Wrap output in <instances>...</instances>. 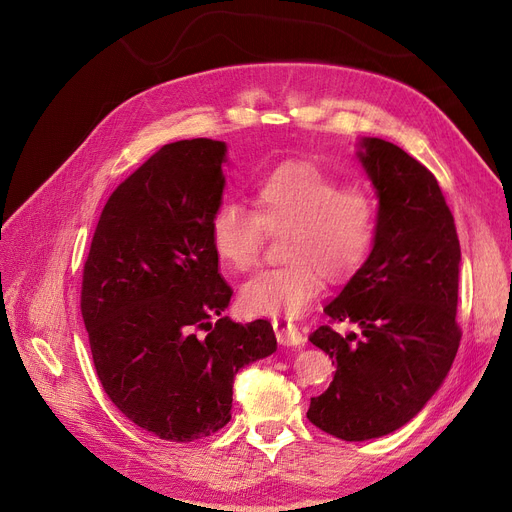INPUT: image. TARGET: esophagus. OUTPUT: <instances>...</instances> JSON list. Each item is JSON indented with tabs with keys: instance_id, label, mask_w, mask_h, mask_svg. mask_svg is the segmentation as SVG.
<instances>
[{
	"instance_id": "34e87169",
	"label": "esophagus",
	"mask_w": 512,
	"mask_h": 512,
	"mask_svg": "<svg viewBox=\"0 0 512 512\" xmlns=\"http://www.w3.org/2000/svg\"><path fill=\"white\" fill-rule=\"evenodd\" d=\"M274 332H276V338L280 344L284 346H301L305 344V334L292 324L290 319H274Z\"/></svg>"
}]
</instances>
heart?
Here are the masks:
<instances>
[{
  "instance_id": "b5f03b06",
  "label": "heart",
  "mask_w": 512,
  "mask_h": 512,
  "mask_svg": "<svg viewBox=\"0 0 512 512\" xmlns=\"http://www.w3.org/2000/svg\"><path fill=\"white\" fill-rule=\"evenodd\" d=\"M267 234L280 238L286 263L253 276L240 303L255 315H299L328 280L353 276L378 234V203L311 161L290 159L253 184V209L222 201L211 213L209 236L218 259L247 272L261 259Z\"/></svg>"
}]
</instances>
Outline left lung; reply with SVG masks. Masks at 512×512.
I'll use <instances>...</instances> for the list:
<instances>
[{"instance_id": "left-lung-1", "label": "left lung", "mask_w": 512, "mask_h": 512, "mask_svg": "<svg viewBox=\"0 0 512 512\" xmlns=\"http://www.w3.org/2000/svg\"><path fill=\"white\" fill-rule=\"evenodd\" d=\"M359 153L378 191V234L361 270L324 307L309 340L336 365L307 419L334 438L392 434L434 396L456 357L461 245L436 176L394 143L365 139ZM360 330L338 335L333 324Z\"/></svg>"}]
</instances>
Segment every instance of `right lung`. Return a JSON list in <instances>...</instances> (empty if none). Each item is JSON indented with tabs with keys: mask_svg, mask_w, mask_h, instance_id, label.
<instances>
[{
	"mask_svg": "<svg viewBox=\"0 0 512 512\" xmlns=\"http://www.w3.org/2000/svg\"><path fill=\"white\" fill-rule=\"evenodd\" d=\"M226 145L168 143L107 199L80 286L93 365L114 407L170 442L230 421L240 367L276 351L267 319L222 315L232 288L218 272L209 222L224 191Z\"/></svg>",
	"mask_w": 512,
	"mask_h": 512,
	"instance_id": "obj_1",
	"label": "right lung"
}]
</instances>
